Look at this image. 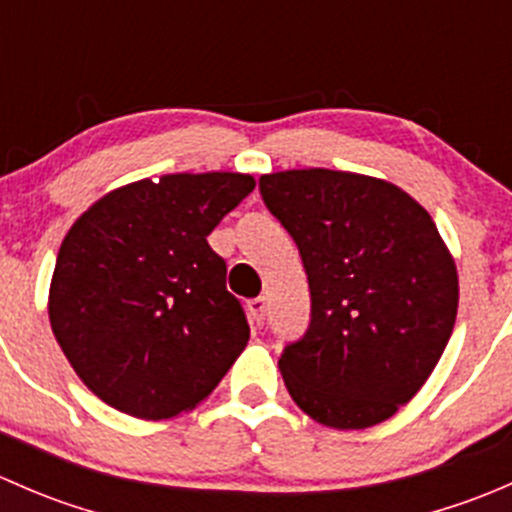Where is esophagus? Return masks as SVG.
<instances>
[{"label":"esophagus","instance_id":"esophagus-1","mask_svg":"<svg viewBox=\"0 0 512 512\" xmlns=\"http://www.w3.org/2000/svg\"><path fill=\"white\" fill-rule=\"evenodd\" d=\"M247 317H250L252 327H262V324H265V299H250V302H247Z\"/></svg>","mask_w":512,"mask_h":512}]
</instances>
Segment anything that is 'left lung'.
I'll use <instances>...</instances> for the list:
<instances>
[{"instance_id": "8db88e82", "label": "left lung", "mask_w": 512, "mask_h": 512, "mask_svg": "<svg viewBox=\"0 0 512 512\" xmlns=\"http://www.w3.org/2000/svg\"><path fill=\"white\" fill-rule=\"evenodd\" d=\"M262 198L294 237L312 292L307 334L280 356L309 418L361 431L391 418L436 369L458 312V270L404 188L329 168L265 173Z\"/></svg>"}]
</instances>
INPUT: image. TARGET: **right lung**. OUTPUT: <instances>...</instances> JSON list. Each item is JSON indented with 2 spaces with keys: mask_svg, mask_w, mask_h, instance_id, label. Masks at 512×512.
Instances as JSON below:
<instances>
[{
  "mask_svg": "<svg viewBox=\"0 0 512 512\" xmlns=\"http://www.w3.org/2000/svg\"><path fill=\"white\" fill-rule=\"evenodd\" d=\"M252 188V175L227 170L143 178L69 227L46 307L61 352L103 404L143 421L188 414L247 347L208 235Z\"/></svg>",
  "mask_w": 512,
  "mask_h": 512,
  "instance_id": "1",
  "label": "right lung"
}]
</instances>
